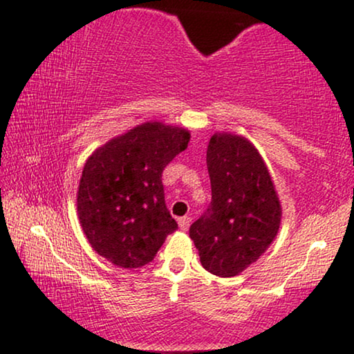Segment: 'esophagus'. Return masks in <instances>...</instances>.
I'll list each match as a JSON object with an SVG mask.
<instances>
[{
  "label": "esophagus",
  "instance_id": "obj_1",
  "mask_svg": "<svg viewBox=\"0 0 354 354\" xmlns=\"http://www.w3.org/2000/svg\"><path fill=\"white\" fill-rule=\"evenodd\" d=\"M178 223H180V228L185 230V232H187V228H189L191 225V216H181V218H178Z\"/></svg>",
  "mask_w": 354,
  "mask_h": 354
}]
</instances>
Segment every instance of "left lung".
<instances>
[{
  "label": "left lung",
  "mask_w": 354,
  "mask_h": 354,
  "mask_svg": "<svg viewBox=\"0 0 354 354\" xmlns=\"http://www.w3.org/2000/svg\"><path fill=\"white\" fill-rule=\"evenodd\" d=\"M212 202L189 228L207 272L239 275L270 246L281 207L261 153L248 139L216 133L207 147Z\"/></svg>",
  "instance_id": "obj_1"
}]
</instances>
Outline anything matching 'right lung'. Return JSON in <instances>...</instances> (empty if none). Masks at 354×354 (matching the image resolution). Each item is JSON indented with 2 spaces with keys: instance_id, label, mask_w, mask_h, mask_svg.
I'll use <instances>...</instances> for the list:
<instances>
[{
  "instance_id": "add662e5",
  "label": "right lung",
  "mask_w": 354,
  "mask_h": 354,
  "mask_svg": "<svg viewBox=\"0 0 354 354\" xmlns=\"http://www.w3.org/2000/svg\"><path fill=\"white\" fill-rule=\"evenodd\" d=\"M189 131L144 122L97 149L84 165L77 214L93 251L121 268L152 262L178 228L165 204L162 173Z\"/></svg>"
}]
</instances>
